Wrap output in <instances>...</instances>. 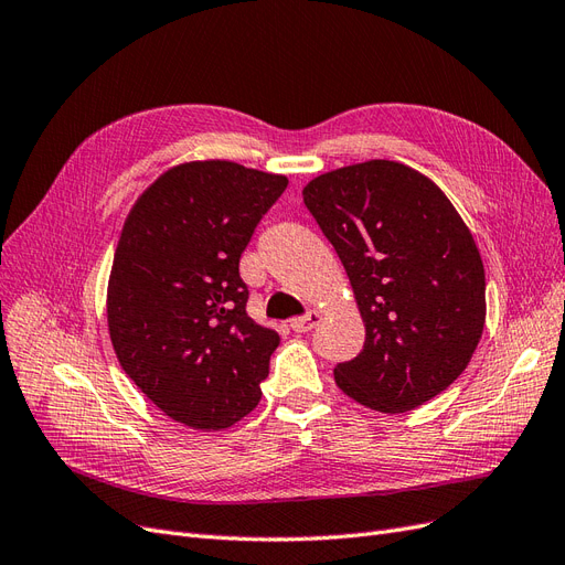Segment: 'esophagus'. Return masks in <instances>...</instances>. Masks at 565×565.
I'll return each mask as SVG.
<instances>
[{"label": "esophagus", "mask_w": 565, "mask_h": 565, "mask_svg": "<svg viewBox=\"0 0 565 565\" xmlns=\"http://www.w3.org/2000/svg\"><path fill=\"white\" fill-rule=\"evenodd\" d=\"M320 311H309L306 316H301V318H292L289 320V328H292L295 332H311L316 324L320 322Z\"/></svg>", "instance_id": "1"}]
</instances>
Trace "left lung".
I'll return each mask as SVG.
<instances>
[{"mask_svg": "<svg viewBox=\"0 0 565 565\" xmlns=\"http://www.w3.org/2000/svg\"><path fill=\"white\" fill-rule=\"evenodd\" d=\"M303 202L365 322L363 351L334 367L337 386L391 415L446 391L486 324L481 254L446 193L413 167L367 160L316 177Z\"/></svg>", "mask_w": 565, "mask_h": 565, "instance_id": "left-lung-1", "label": "left lung"}]
</instances>
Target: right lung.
<instances>
[{
    "label": "right lung",
    "mask_w": 565,
    "mask_h": 565,
    "mask_svg": "<svg viewBox=\"0 0 565 565\" xmlns=\"http://www.w3.org/2000/svg\"><path fill=\"white\" fill-rule=\"evenodd\" d=\"M287 177L228 160L167 169L129 210L108 280L119 365L167 417L218 431L259 405L276 330L247 316L241 254Z\"/></svg>",
    "instance_id": "obj_1"
}]
</instances>
